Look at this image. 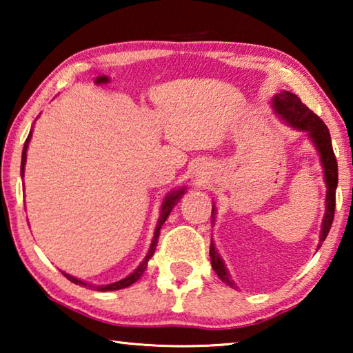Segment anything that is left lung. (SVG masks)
Segmentation results:
<instances>
[{
    "instance_id": "8db88e82",
    "label": "left lung",
    "mask_w": 353,
    "mask_h": 353,
    "mask_svg": "<svg viewBox=\"0 0 353 353\" xmlns=\"http://www.w3.org/2000/svg\"><path fill=\"white\" fill-rule=\"evenodd\" d=\"M271 107L276 112V115L285 121L288 126L292 129L299 130V132L307 134L308 140L313 143V146L319 154L322 170H324V182H325V213L324 218H322L321 223V232H319V243L318 249L321 244L330 232V227L333 223V214H334V194H336V187H338V163L336 157L333 154L332 148V139L330 132H328L327 126L324 121L314 113L308 109V107L302 103L299 97L291 92H280L274 94L271 99ZM214 219H216V207L213 205L212 208V223L214 224ZM316 249V250H318ZM210 261L213 271L218 274V277L223 280L225 285H229L230 288H236V285L232 276L227 271L224 260L221 259L218 254L216 246L212 240L210 243Z\"/></svg>"
}]
</instances>
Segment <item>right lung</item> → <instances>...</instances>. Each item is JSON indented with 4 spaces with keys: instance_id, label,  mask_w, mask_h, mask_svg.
<instances>
[{
    "instance_id": "obj_1",
    "label": "right lung",
    "mask_w": 353,
    "mask_h": 353,
    "mask_svg": "<svg viewBox=\"0 0 353 353\" xmlns=\"http://www.w3.org/2000/svg\"><path fill=\"white\" fill-rule=\"evenodd\" d=\"M32 139V129L31 132H29L28 139L25 141V148H23V152H21V177L25 176V165H26V152H28V146H29V141H31ZM187 193V187H179V188H174L171 191V193H168L165 196V199L162 202V207H160V216L157 219V225H155V230H154V236H152V241H151V246H149V250L145 259H143V261L140 263L139 266H137V270L134 272H130L129 276H126L121 280H118V282H113V283H109V285H92V283H87L83 282V280L81 279H76L73 276H70V274L63 272L62 274L65 277H67L70 282H73L76 285L79 286H88V288H93L94 291H117V290H123V288H128V286H130L132 283H135L137 280H139L143 272L146 271L148 268V261L151 260V256L154 255V250L155 248H157V241H159V235H160V229H162V225L165 224L166 218L170 216V213L172 210V207H174L179 201H181L183 198V194Z\"/></svg>"
}]
</instances>
